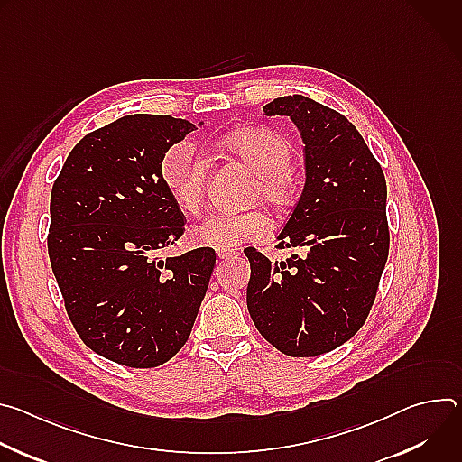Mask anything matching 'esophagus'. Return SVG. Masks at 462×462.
<instances>
[{
	"mask_svg": "<svg viewBox=\"0 0 462 462\" xmlns=\"http://www.w3.org/2000/svg\"><path fill=\"white\" fill-rule=\"evenodd\" d=\"M237 255V252L234 250V248H217V257L219 259H232V257H236Z\"/></svg>",
	"mask_w": 462,
	"mask_h": 462,
	"instance_id": "34e87169",
	"label": "esophagus"
}]
</instances>
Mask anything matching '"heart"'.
<instances>
[{
	"label": "heart",
	"mask_w": 462,
	"mask_h": 462,
	"mask_svg": "<svg viewBox=\"0 0 462 462\" xmlns=\"http://www.w3.org/2000/svg\"><path fill=\"white\" fill-rule=\"evenodd\" d=\"M223 146L241 159L257 175L252 197L276 208H287L296 199V184L291 173L292 146L280 134L267 127L239 129L223 139ZM161 175L173 195L175 205L184 214L201 210L208 161L189 141L171 144L162 161ZM271 230V217L261 208L245 212H214L203 223L193 226L191 241L199 246L230 248L265 237Z\"/></svg>",
	"instance_id": "obj_1"
}]
</instances>
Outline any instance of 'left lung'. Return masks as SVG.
<instances>
[{
    "label": "left lung",
    "mask_w": 462,
    "mask_h": 462,
    "mask_svg": "<svg viewBox=\"0 0 462 462\" xmlns=\"http://www.w3.org/2000/svg\"><path fill=\"white\" fill-rule=\"evenodd\" d=\"M267 116L298 125L305 186L278 236L296 248L271 261L246 248V305L261 337L289 356H318L353 338L367 319L389 254L385 177L358 129L307 97L274 98Z\"/></svg>",
    "instance_id": "1"
}]
</instances>
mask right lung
<instances>
[{"label":"right lung","mask_w":462,"mask_h":462,"mask_svg":"<svg viewBox=\"0 0 462 462\" xmlns=\"http://www.w3.org/2000/svg\"><path fill=\"white\" fill-rule=\"evenodd\" d=\"M197 129L127 115L88 134L51 191L47 248L82 342L127 367H157L186 344L216 265L208 246L161 257L184 232L162 180L166 150Z\"/></svg>","instance_id":"add662e5"}]
</instances>
